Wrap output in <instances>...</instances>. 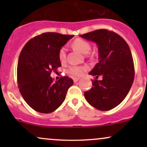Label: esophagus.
<instances>
[{
  "label": "esophagus",
  "instance_id": "esophagus-1",
  "mask_svg": "<svg viewBox=\"0 0 147 147\" xmlns=\"http://www.w3.org/2000/svg\"><path fill=\"white\" fill-rule=\"evenodd\" d=\"M79 80V77H73V81H74V82H75V83L78 82Z\"/></svg>",
  "mask_w": 147,
  "mask_h": 147
}]
</instances>
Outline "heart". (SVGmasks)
I'll use <instances>...</instances> for the list:
<instances>
[{"label":"heart","instance_id":"b5f03b06","mask_svg":"<svg viewBox=\"0 0 147 147\" xmlns=\"http://www.w3.org/2000/svg\"><path fill=\"white\" fill-rule=\"evenodd\" d=\"M72 45L75 49L79 50V52H82L83 54H87L90 51L91 45L88 41L82 38H76L72 43ZM66 47L63 46L59 50V59L61 62H65L66 60ZM86 70V67L84 66H76V65H72L70 66L68 69L69 73L75 76H81L84 74L85 70Z\"/></svg>","mask_w":147,"mask_h":147}]
</instances>
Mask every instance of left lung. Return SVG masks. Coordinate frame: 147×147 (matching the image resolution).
<instances>
[{"label":"left lung","mask_w":147,"mask_h":147,"mask_svg":"<svg viewBox=\"0 0 147 147\" xmlns=\"http://www.w3.org/2000/svg\"><path fill=\"white\" fill-rule=\"evenodd\" d=\"M79 36L95 42L99 51L98 63L89 72L95 79L84 97L98 110H111L124 100L134 80V63L129 45L117 33L106 29ZM99 76L102 80L97 79Z\"/></svg>","instance_id":"8db88e82"}]
</instances>
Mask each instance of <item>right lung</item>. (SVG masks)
<instances>
[{
	"label": "right lung",
	"instance_id": "right-lung-1",
	"mask_svg": "<svg viewBox=\"0 0 147 147\" xmlns=\"http://www.w3.org/2000/svg\"><path fill=\"white\" fill-rule=\"evenodd\" d=\"M73 35L45 32L30 39L22 49L17 66V82L22 97L32 109L50 113L65 100L73 80L68 76L54 82L52 72L61 66L59 52Z\"/></svg>",
	"mask_w": 147,
	"mask_h": 147
}]
</instances>
